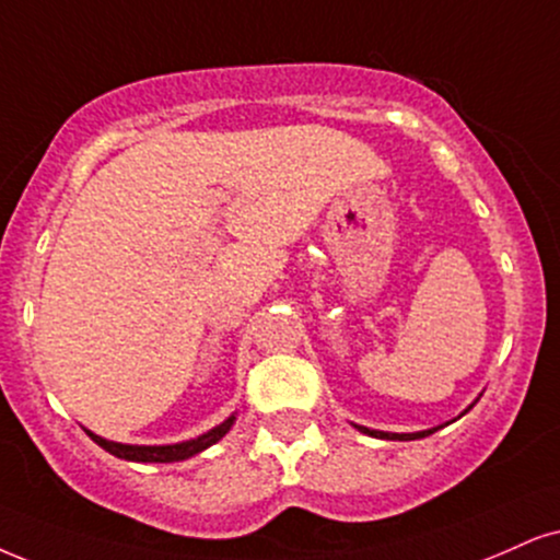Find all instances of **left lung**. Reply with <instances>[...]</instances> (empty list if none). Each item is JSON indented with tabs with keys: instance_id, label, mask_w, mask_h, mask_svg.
I'll use <instances>...</instances> for the list:
<instances>
[{
	"instance_id": "1",
	"label": "left lung",
	"mask_w": 560,
	"mask_h": 560,
	"mask_svg": "<svg viewBox=\"0 0 560 560\" xmlns=\"http://www.w3.org/2000/svg\"><path fill=\"white\" fill-rule=\"evenodd\" d=\"M480 399V397H478ZM478 399H475V402H478ZM475 402L467 407L465 412H470L472 407H475ZM465 412H462V416H465ZM459 416V418H462ZM448 423H452V420H448ZM448 423H444V425H448ZM358 431L361 433H365V436H374V439H389V441H416V439H425V436H431V433H436L439 428H444V425H436V428H428V431H416V433H389V431H374V428H365V425H358V423H353Z\"/></svg>"
}]
</instances>
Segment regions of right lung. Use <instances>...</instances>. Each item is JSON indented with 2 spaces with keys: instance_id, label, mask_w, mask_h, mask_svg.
<instances>
[{
  "instance_id": "1",
  "label": "right lung",
  "mask_w": 560,
  "mask_h": 560,
  "mask_svg": "<svg viewBox=\"0 0 560 560\" xmlns=\"http://www.w3.org/2000/svg\"><path fill=\"white\" fill-rule=\"evenodd\" d=\"M233 423H236V412H233V416H228L220 425L210 428V431L202 433V436L189 439V441H178V444H158V446L119 444V441L103 439V436H98V433L88 431V428H85V433L101 448H106L108 454H114V457H119V459H127V462H184V459L195 457V454H199V452H205V448H210L212 444H218V441L223 439L228 431H231Z\"/></svg>"
}]
</instances>
